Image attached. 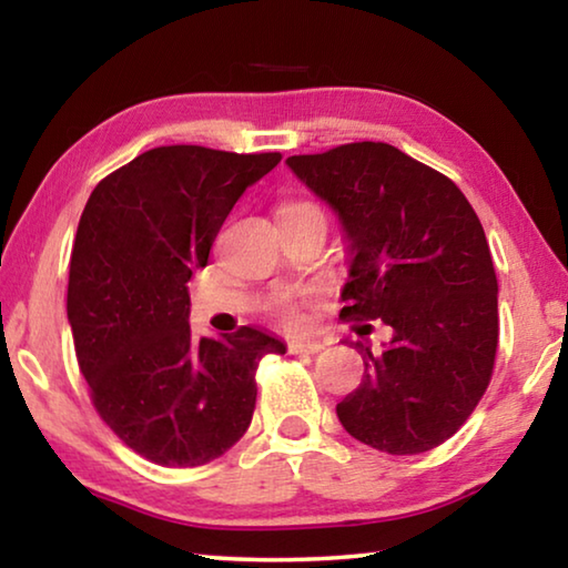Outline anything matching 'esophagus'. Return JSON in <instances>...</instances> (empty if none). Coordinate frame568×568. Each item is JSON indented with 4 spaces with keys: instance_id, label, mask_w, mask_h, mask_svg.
Returning a JSON list of instances; mask_svg holds the SVG:
<instances>
[{
    "instance_id": "obj_1",
    "label": "esophagus",
    "mask_w": 568,
    "mask_h": 568,
    "mask_svg": "<svg viewBox=\"0 0 568 568\" xmlns=\"http://www.w3.org/2000/svg\"><path fill=\"white\" fill-rule=\"evenodd\" d=\"M323 345L325 343L318 341V338H295V341L287 343V351L295 353V355H315V353L323 351Z\"/></svg>"
}]
</instances>
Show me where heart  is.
Instances as JSON below:
<instances>
[{
	"label": "heart",
	"mask_w": 568,
	"mask_h": 568,
	"mask_svg": "<svg viewBox=\"0 0 568 568\" xmlns=\"http://www.w3.org/2000/svg\"><path fill=\"white\" fill-rule=\"evenodd\" d=\"M303 213H321L318 205L313 203H305V200H297V203H287L283 210H281V217H291V215H303ZM323 215V213H321ZM277 313H281V318L285 325H297L301 323V311H297V303L293 301V297H283L281 305H277Z\"/></svg>",
	"instance_id": "obj_1"
}]
</instances>
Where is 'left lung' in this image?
Instances as JSON below:
<instances>
[{
    "label": "left lung",
    "mask_w": 568,
    "mask_h": 568,
    "mask_svg": "<svg viewBox=\"0 0 568 568\" xmlns=\"http://www.w3.org/2000/svg\"><path fill=\"white\" fill-rule=\"evenodd\" d=\"M285 162L341 220V318L390 328L381 351L353 343L365 373L338 420L393 456L440 446L478 406L496 358L498 283L478 215L446 175L386 142Z\"/></svg>",
    "instance_id": "8db88e82"
}]
</instances>
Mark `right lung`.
Segmentation results:
<instances>
[{
  "label": "right lung",
  "mask_w": 568,
  "mask_h": 568,
  "mask_svg": "<svg viewBox=\"0 0 568 568\" xmlns=\"http://www.w3.org/2000/svg\"><path fill=\"white\" fill-rule=\"evenodd\" d=\"M281 152L197 145L142 152L84 205L67 285L77 363L102 420L152 464L192 468L233 448L253 420L255 368L285 343L261 328L190 331L192 273L240 195Z\"/></svg>",
  "instance_id": "add662e5"
}]
</instances>
